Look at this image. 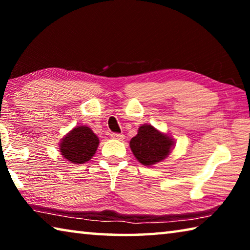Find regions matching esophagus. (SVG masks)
Segmentation results:
<instances>
[{
    "instance_id": "1",
    "label": "esophagus",
    "mask_w": 250,
    "mask_h": 250,
    "mask_svg": "<svg viewBox=\"0 0 250 250\" xmlns=\"http://www.w3.org/2000/svg\"><path fill=\"white\" fill-rule=\"evenodd\" d=\"M110 135H111L112 139H116V140H124L125 139V135L121 133H111Z\"/></svg>"
}]
</instances>
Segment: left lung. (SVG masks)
<instances>
[{
	"label": "left lung",
	"instance_id": "obj_1",
	"mask_svg": "<svg viewBox=\"0 0 250 250\" xmlns=\"http://www.w3.org/2000/svg\"><path fill=\"white\" fill-rule=\"evenodd\" d=\"M173 139L156 130L151 125H143L138 134L131 139L130 147L139 162L151 167L161 162L171 152Z\"/></svg>",
	"mask_w": 250,
	"mask_h": 250
}]
</instances>
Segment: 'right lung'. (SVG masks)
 Instances as JSON below:
<instances>
[{
    "mask_svg": "<svg viewBox=\"0 0 250 250\" xmlns=\"http://www.w3.org/2000/svg\"><path fill=\"white\" fill-rule=\"evenodd\" d=\"M99 139L89 126L78 125L62 139V155L73 164H83L89 161L96 153Z\"/></svg>",
    "mask_w": 250,
    "mask_h": 250,
    "instance_id": "obj_1",
    "label": "right lung"
}]
</instances>
